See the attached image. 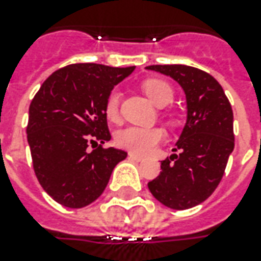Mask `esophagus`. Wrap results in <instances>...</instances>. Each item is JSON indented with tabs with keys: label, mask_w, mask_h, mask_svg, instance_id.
<instances>
[{
	"label": "esophagus",
	"mask_w": 261,
	"mask_h": 261,
	"mask_svg": "<svg viewBox=\"0 0 261 261\" xmlns=\"http://www.w3.org/2000/svg\"><path fill=\"white\" fill-rule=\"evenodd\" d=\"M128 157H130L131 160H134V161H142V160H143L142 155L135 154V153H130V154H128Z\"/></svg>",
	"instance_id": "obj_1"
}]
</instances>
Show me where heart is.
Returning a JSON list of instances; mask_svg holds the SVG:
<instances>
[{"instance_id":"b5f03b06","label":"heart","mask_w":261,"mask_h":261,"mask_svg":"<svg viewBox=\"0 0 261 261\" xmlns=\"http://www.w3.org/2000/svg\"><path fill=\"white\" fill-rule=\"evenodd\" d=\"M143 92L150 98V101L157 107H165L173 98V90L163 80L149 79L142 84ZM119 101L120 93L112 90L107 97L106 116L111 122L119 120ZM164 139V131L161 128H142V127H126L116 134L115 142L119 147L127 149L133 153L149 154L154 150L157 145Z\"/></svg>"}]
</instances>
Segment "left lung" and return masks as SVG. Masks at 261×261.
I'll return each instance as SVG.
<instances>
[{"label": "left lung", "instance_id": "8db88e82", "mask_svg": "<svg viewBox=\"0 0 261 261\" xmlns=\"http://www.w3.org/2000/svg\"><path fill=\"white\" fill-rule=\"evenodd\" d=\"M147 70L169 75L182 88L187 122L174 151L161 161L160 174L147 182L164 206L187 210L204 202L218 187L234 149L233 111L217 80L186 65H151Z\"/></svg>", "mask_w": 261, "mask_h": 261}]
</instances>
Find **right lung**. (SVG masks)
<instances>
[{
  "instance_id": "1",
  "label": "right lung",
  "mask_w": 261,
  "mask_h": 261,
  "mask_svg": "<svg viewBox=\"0 0 261 261\" xmlns=\"http://www.w3.org/2000/svg\"><path fill=\"white\" fill-rule=\"evenodd\" d=\"M135 67L75 63L54 71L30 106L27 139L40 186L55 202L81 208L104 192L127 153L89 143L111 139L104 107L115 85Z\"/></svg>"
}]
</instances>
